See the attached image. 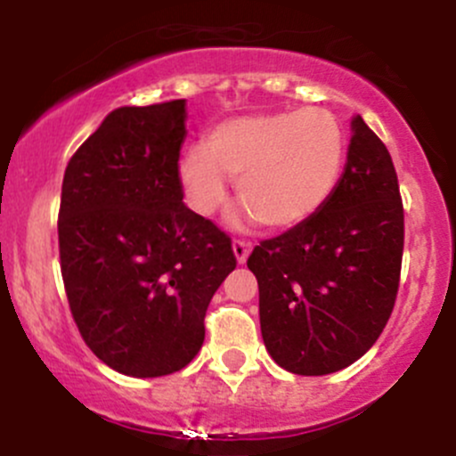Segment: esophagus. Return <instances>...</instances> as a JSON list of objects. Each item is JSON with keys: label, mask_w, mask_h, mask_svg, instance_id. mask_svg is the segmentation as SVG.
<instances>
[{"label": "esophagus", "mask_w": 456, "mask_h": 456, "mask_svg": "<svg viewBox=\"0 0 456 456\" xmlns=\"http://www.w3.org/2000/svg\"><path fill=\"white\" fill-rule=\"evenodd\" d=\"M249 251H251V242L240 240V238H238V240H233V254H236V260L240 262V265L247 260V257H249Z\"/></svg>", "instance_id": "obj_1"}]
</instances>
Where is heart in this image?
<instances>
[{
  "label": "heart",
  "instance_id": "1",
  "mask_svg": "<svg viewBox=\"0 0 456 456\" xmlns=\"http://www.w3.org/2000/svg\"><path fill=\"white\" fill-rule=\"evenodd\" d=\"M346 136L324 108L229 118L178 163L185 199L199 216L218 214L238 181L242 205L269 229H291L317 214L342 174Z\"/></svg>",
  "mask_w": 456,
  "mask_h": 456
}]
</instances>
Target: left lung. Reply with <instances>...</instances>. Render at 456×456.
I'll return each instance as SVG.
<instances>
[{
    "label": "left lung",
    "instance_id": "obj_1",
    "mask_svg": "<svg viewBox=\"0 0 456 456\" xmlns=\"http://www.w3.org/2000/svg\"><path fill=\"white\" fill-rule=\"evenodd\" d=\"M403 202L379 136L353 118L348 160L317 214L254 247L260 329L275 364L329 375L377 342L397 300Z\"/></svg>",
    "mask_w": 456,
    "mask_h": 456
}]
</instances>
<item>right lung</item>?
<instances>
[{"label":"right lung","mask_w":456,"mask_h":456,"mask_svg":"<svg viewBox=\"0 0 456 456\" xmlns=\"http://www.w3.org/2000/svg\"><path fill=\"white\" fill-rule=\"evenodd\" d=\"M185 99L118 108L72 154L59 260L84 342L110 369L160 377L205 342L211 297L236 269L232 238L183 202Z\"/></svg>","instance_id":"right-lung-1"}]
</instances>
